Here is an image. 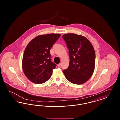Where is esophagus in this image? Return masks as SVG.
<instances>
[{
	"label": "esophagus",
	"mask_w": 120,
	"mask_h": 120,
	"mask_svg": "<svg viewBox=\"0 0 120 120\" xmlns=\"http://www.w3.org/2000/svg\"><path fill=\"white\" fill-rule=\"evenodd\" d=\"M61 66V63H60L59 64H58V65H57V66L58 67H60Z\"/></svg>",
	"instance_id": "1"
}]
</instances>
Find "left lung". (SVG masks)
Segmentation results:
<instances>
[{
	"mask_svg": "<svg viewBox=\"0 0 120 120\" xmlns=\"http://www.w3.org/2000/svg\"><path fill=\"white\" fill-rule=\"evenodd\" d=\"M68 49V68L63 71L67 79L71 83H85L93 75L95 68V53L90 42L85 37L67 34L62 36Z\"/></svg>",
	"mask_w": 120,
	"mask_h": 120,
	"instance_id": "8db88e82",
	"label": "left lung"
}]
</instances>
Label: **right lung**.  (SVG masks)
Wrapping results in <instances>:
<instances>
[{
	"label": "right lung",
	"mask_w": 120,
	"mask_h": 120,
	"mask_svg": "<svg viewBox=\"0 0 120 120\" xmlns=\"http://www.w3.org/2000/svg\"><path fill=\"white\" fill-rule=\"evenodd\" d=\"M60 36L59 34L37 36L26 48L22 69L25 75L33 83L42 84L51 77L57 65L51 61L50 49Z\"/></svg>",
	"instance_id": "right-lung-1"
}]
</instances>
